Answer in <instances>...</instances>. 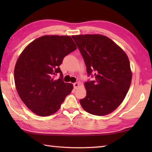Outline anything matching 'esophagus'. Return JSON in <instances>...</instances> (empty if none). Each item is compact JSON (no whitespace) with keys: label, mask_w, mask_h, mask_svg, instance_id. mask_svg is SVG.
Listing matches in <instances>:
<instances>
[{"label":"esophagus","mask_w":152,"mask_h":152,"mask_svg":"<svg viewBox=\"0 0 152 152\" xmlns=\"http://www.w3.org/2000/svg\"><path fill=\"white\" fill-rule=\"evenodd\" d=\"M73 86H74V88L75 89H78V88L79 87L80 84H79V83H78V82H76V83H74Z\"/></svg>","instance_id":"34e87169"}]
</instances>
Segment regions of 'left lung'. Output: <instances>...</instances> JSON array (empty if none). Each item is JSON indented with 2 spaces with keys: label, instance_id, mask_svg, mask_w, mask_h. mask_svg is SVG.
<instances>
[{
  "label": "left lung",
  "instance_id": "obj_1",
  "mask_svg": "<svg viewBox=\"0 0 152 152\" xmlns=\"http://www.w3.org/2000/svg\"><path fill=\"white\" fill-rule=\"evenodd\" d=\"M84 59L88 75L95 81L84 83L86 96L80 104L89 114H110L121 104L130 88L132 72L125 51L110 38L102 34L72 37Z\"/></svg>",
  "mask_w": 152,
  "mask_h": 152
}]
</instances>
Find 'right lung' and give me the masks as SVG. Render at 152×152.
Segmentation results:
<instances>
[{
	"instance_id": "1",
	"label": "right lung",
	"mask_w": 152,
	"mask_h": 152,
	"mask_svg": "<svg viewBox=\"0 0 152 152\" xmlns=\"http://www.w3.org/2000/svg\"><path fill=\"white\" fill-rule=\"evenodd\" d=\"M76 48L70 36L45 35L31 42L19 56L14 69L15 88L21 101L34 114H54L72 91L73 85L63 82L59 66ZM57 73L61 77L54 80Z\"/></svg>"
}]
</instances>
